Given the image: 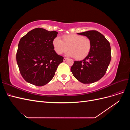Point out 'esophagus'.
<instances>
[{"mask_svg":"<svg viewBox=\"0 0 130 130\" xmlns=\"http://www.w3.org/2000/svg\"><path fill=\"white\" fill-rule=\"evenodd\" d=\"M67 58H66V57H64V61H66V60H67Z\"/></svg>","mask_w":130,"mask_h":130,"instance_id":"esophagus-1","label":"esophagus"}]
</instances>
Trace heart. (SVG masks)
<instances>
[{"label":"heart","instance_id":"obj_1","mask_svg":"<svg viewBox=\"0 0 130 130\" xmlns=\"http://www.w3.org/2000/svg\"><path fill=\"white\" fill-rule=\"evenodd\" d=\"M53 44L57 54L61 55L69 50L67 55L77 60H82L87 57L92 48L90 38L77 34L63 35L62 41L59 37L55 38Z\"/></svg>","mask_w":130,"mask_h":130}]
</instances>
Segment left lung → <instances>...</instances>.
<instances>
[{"instance_id":"8db88e82","label":"left lung","mask_w":130,"mask_h":130,"mask_svg":"<svg viewBox=\"0 0 130 130\" xmlns=\"http://www.w3.org/2000/svg\"><path fill=\"white\" fill-rule=\"evenodd\" d=\"M77 34L90 38L92 48L84 60L74 61L70 70L78 81L83 84H92L101 79L107 71L111 60V46L104 35L96 30Z\"/></svg>"}]
</instances>
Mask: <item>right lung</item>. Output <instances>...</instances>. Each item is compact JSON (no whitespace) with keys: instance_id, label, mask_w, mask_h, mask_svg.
<instances>
[{"instance_id":"add662e5","label":"right lung","mask_w":130,"mask_h":130,"mask_svg":"<svg viewBox=\"0 0 130 130\" xmlns=\"http://www.w3.org/2000/svg\"><path fill=\"white\" fill-rule=\"evenodd\" d=\"M55 31L43 28L31 30L19 41L16 60L19 72L29 83L42 86L52 80L58 66L63 61L54 50Z\"/></svg>"}]
</instances>
